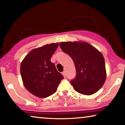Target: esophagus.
<instances>
[{
  "instance_id": "1",
  "label": "esophagus",
  "mask_w": 125,
  "mask_h": 125,
  "mask_svg": "<svg viewBox=\"0 0 125 125\" xmlns=\"http://www.w3.org/2000/svg\"><path fill=\"white\" fill-rule=\"evenodd\" d=\"M62 75H63V77H65V75H66V74H65V71H63V72L62 73Z\"/></svg>"
}]
</instances>
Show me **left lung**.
<instances>
[{
  "instance_id": "left-lung-1",
  "label": "left lung",
  "mask_w": 125,
  "mask_h": 125,
  "mask_svg": "<svg viewBox=\"0 0 125 125\" xmlns=\"http://www.w3.org/2000/svg\"><path fill=\"white\" fill-rule=\"evenodd\" d=\"M60 46L74 63L77 74L71 81L74 90L86 95L98 92L106 77L105 60L101 53L84 42H63Z\"/></svg>"
}]
</instances>
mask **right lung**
Wrapping results in <instances>:
<instances>
[{
  "instance_id": "1",
  "label": "right lung",
  "mask_w": 125,
  "mask_h": 125,
  "mask_svg": "<svg viewBox=\"0 0 125 125\" xmlns=\"http://www.w3.org/2000/svg\"><path fill=\"white\" fill-rule=\"evenodd\" d=\"M58 43H51L30 52L22 61L20 73L23 83L31 94L45 98L55 93L64 77L51 62Z\"/></svg>"
}]
</instances>
